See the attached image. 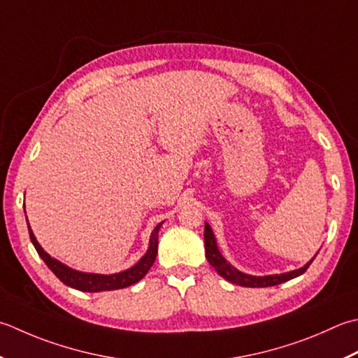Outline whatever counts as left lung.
Masks as SVG:
<instances>
[{
	"mask_svg": "<svg viewBox=\"0 0 358 358\" xmlns=\"http://www.w3.org/2000/svg\"><path fill=\"white\" fill-rule=\"evenodd\" d=\"M205 251H206L208 262L213 265L215 271L219 273L222 278H225L227 281L237 284V285H242V287H273V285L282 284L285 281H290V279L303 275V273L310 267V264L313 262V259H315L313 257L309 264H306L303 268L284 273V275H273V276L245 275V273L236 270L233 265L228 264L225 261V257L220 255L219 248H217L214 234H213V231H211V228H209L208 223H205Z\"/></svg>",
	"mask_w": 358,
	"mask_h": 358,
	"instance_id": "8db88e82",
	"label": "left lung"
}]
</instances>
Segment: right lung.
<instances>
[{"instance_id": "1", "label": "right lung", "mask_w": 358, "mask_h": 358, "mask_svg": "<svg viewBox=\"0 0 358 358\" xmlns=\"http://www.w3.org/2000/svg\"><path fill=\"white\" fill-rule=\"evenodd\" d=\"M161 225H163V222H161L159 225H157L155 229H153V233L150 236L149 250H147V253L141 257V261H139L136 265H133L131 268L125 270L122 273H116V275H93V273H82V271H76L73 268L66 267V265H63L59 261L52 259L43 248L40 247L37 239H35L31 227H29V222H27V229H29V237H31L35 250H37L38 256L43 259L45 264L48 265V268L51 270L63 284H66L69 287H73V289H77L80 292H103V290L125 289V287L141 281V279L147 275V271L150 270V267L157 259L158 231H159Z\"/></svg>"}]
</instances>
